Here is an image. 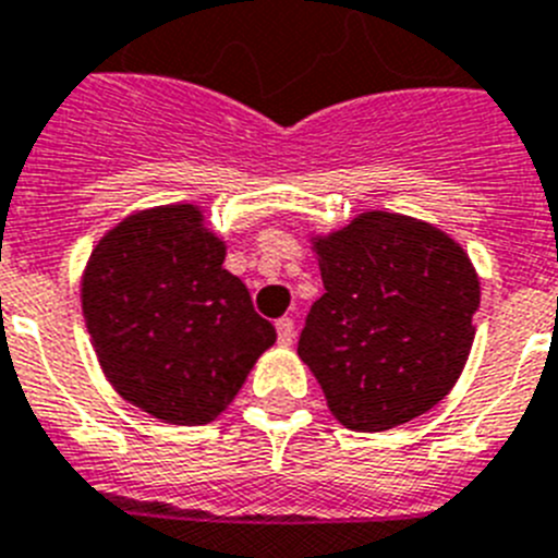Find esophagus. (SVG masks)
<instances>
[{"label":"esophagus","mask_w":558,"mask_h":558,"mask_svg":"<svg viewBox=\"0 0 558 558\" xmlns=\"http://www.w3.org/2000/svg\"><path fill=\"white\" fill-rule=\"evenodd\" d=\"M275 328H278L280 345H292V339H294V323H292V319L280 317L278 323H275Z\"/></svg>","instance_id":"1"}]
</instances>
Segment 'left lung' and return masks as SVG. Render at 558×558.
Wrapping results in <instances>:
<instances>
[{"label": "left lung", "mask_w": 558, "mask_h": 558, "mask_svg": "<svg viewBox=\"0 0 558 558\" xmlns=\"http://www.w3.org/2000/svg\"><path fill=\"white\" fill-rule=\"evenodd\" d=\"M308 241L326 294L308 312L298 356L333 418L385 433L433 410L474 342L481 278L466 250L429 221L387 210Z\"/></svg>", "instance_id": "left-lung-1"}]
</instances>
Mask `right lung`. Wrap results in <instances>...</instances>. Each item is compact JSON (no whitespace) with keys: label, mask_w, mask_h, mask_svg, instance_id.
<instances>
[{"label":"right lung","mask_w":558,"mask_h":558,"mask_svg":"<svg viewBox=\"0 0 558 558\" xmlns=\"http://www.w3.org/2000/svg\"><path fill=\"white\" fill-rule=\"evenodd\" d=\"M227 241L193 202L129 213L81 275L86 331L114 393L177 426L219 418L275 328L225 269Z\"/></svg>","instance_id":"right-lung-1"}]
</instances>
